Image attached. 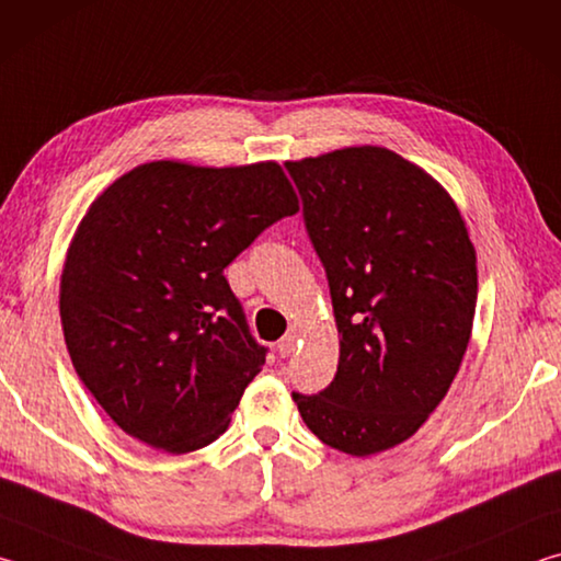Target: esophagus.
<instances>
[{"label":"esophagus","mask_w":561,"mask_h":561,"mask_svg":"<svg viewBox=\"0 0 561 561\" xmlns=\"http://www.w3.org/2000/svg\"><path fill=\"white\" fill-rule=\"evenodd\" d=\"M294 346H297V336L294 334H289V336H284L279 344H277V351H279V356L282 358H287V356H291L294 354Z\"/></svg>","instance_id":"34e87169"}]
</instances>
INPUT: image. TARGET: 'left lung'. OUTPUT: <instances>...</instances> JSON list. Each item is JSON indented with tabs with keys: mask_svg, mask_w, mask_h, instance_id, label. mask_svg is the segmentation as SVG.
Listing matches in <instances>:
<instances>
[{
	"mask_svg": "<svg viewBox=\"0 0 561 561\" xmlns=\"http://www.w3.org/2000/svg\"><path fill=\"white\" fill-rule=\"evenodd\" d=\"M324 264L341 336L324 391H294L329 448L374 455L421 428L468 348L478 267L450 195L393 150L360 146L284 165Z\"/></svg>",
	"mask_w": 561,
	"mask_h": 561,
	"instance_id": "left-lung-1",
	"label": "left lung"
}]
</instances>
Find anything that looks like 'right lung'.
Wrapping results in <instances>:
<instances>
[{
  "mask_svg": "<svg viewBox=\"0 0 561 561\" xmlns=\"http://www.w3.org/2000/svg\"><path fill=\"white\" fill-rule=\"evenodd\" d=\"M277 163H146L83 217L61 274V327L81 383L130 438L190 453L225 433L262 371L225 267L297 215Z\"/></svg>",
  "mask_w": 561,
  "mask_h": 561,
  "instance_id": "right-lung-1",
  "label": "right lung"
}]
</instances>
